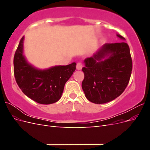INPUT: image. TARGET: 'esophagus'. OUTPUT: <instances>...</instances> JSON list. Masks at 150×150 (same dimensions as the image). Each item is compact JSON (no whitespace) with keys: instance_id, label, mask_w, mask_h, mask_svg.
<instances>
[{"instance_id":"obj_1","label":"esophagus","mask_w":150,"mask_h":150,"mask_svg":"<svg viewBox=\"0 0 150 150\" xmlns=\"http://www.w3.org/2000/svg\"><path fill=\"white\" fill-rule=\"evenodd\" d=\"M83 67V65L81 62H78L77 63V65H76V69L78 70H81L82 69V68Z\"/></svg>"}]
</instances>
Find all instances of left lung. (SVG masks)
Instances as JSON below:
<instances>
[{
	"instance_id": "left-lung-1",
	"label": "left lung",
	"mask_w": 150,
	"mask_h": 150,
	"mask_svg": "<svg viewBox=\"0 0 150 150\" xmlns=\"http://www.w3.org/2000/svg\"><path fill=\"white\" fill-rule=\"evenodd\" d=\"M122 40V36L117 34ZM82 88L88 100L103 104L116 99L128 86L132 71V59L126 43H106L84 61Z\"/></svg>"
}]
</instances>
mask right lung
I'll return each instance as SVG.
<instances>
[{
  "label": "right lung",
  "instance_id": "1",
  "mask_svg": "<svg viewBox=\"0 0 150 150\" xmlns=\"http://www.w3.org/2000/svg\"><path fill=\"white\" fill-rule=\"evenodd\" d=\"M22 37L13 57V72L17 84L27 96L39 104H49L61 98L64 85L76 70V62L39 69L26 60Z\"/></svg>",
  "mask_w": 150,
  "mask_h": 150
}]
</instances>
